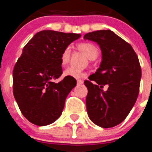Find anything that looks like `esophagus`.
I'll use <instances>...</instances> for the list:
<instances>
[{
	"label": "esophagus",
	"instance_id": "34e87169",
	"mask_svg": "<svg viewBox=\"0 0 152 152\" xmlns=\"http://www.w3.org/2000/svg\"><path fill=\"white\" fill-rule=\"evenodd\" d=\"M83 80H77V84H78V85H81V84H83Z\"/></svg>",
	"mask_w": 152,
	"mask_h": 152
}]
</instances>
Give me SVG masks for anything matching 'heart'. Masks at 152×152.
I'll return each instance as SVG.
<instances>
[{
  "label": "heart",
  "instance_id": "1",
  "mask_svg": "<svg viewBox=\"0 0 152 152\" xmlns=\"http://www.w3.org/2000/svg\"><path fill=\"white\" fill-rule=\"evenodd\" d=\"M77 49L84 53L86 56L91 60H94L99 55V49L94 44L91 42H81L77 45ZM72 54V49L69 46L65 47L60 56V62L62 66H65L69 62ZM64 75L72 77L75 78H81L85 76V73L80 70H76L73 68H68L64 72Z\"/></svg>",
  "mask_w": 152,
  "mask_h": 152
}]
</instances>
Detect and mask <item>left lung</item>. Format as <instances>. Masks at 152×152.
Here are the masks:
<instances>
[{"label": "left lung", "instance_id": "1", "mask_svg": "<svg viewBox=\"0 0 152 152\" xmlns=\"http://www.w3.org/2000/svg\"><path fill=\"white\" fill-rule=\"evenodd\" d=\"M84 38L96 42L102 52L100 68L89 77L91 82L84 81L88 116L102 128H111L126 119L137 100L142 77L139 58L131 45L111 30L94 31ZM104 85L107 91L102 89Z\"/></svg>", "mask_w": 152, "mask_h": 152}]
</instances>
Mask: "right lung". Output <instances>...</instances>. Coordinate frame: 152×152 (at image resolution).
Here are the masks:
<instances>
[{"mask_svg":"<svg viewBox=\"0 0 152 152\" xmlns=\"http://www.w3.org/2000/svg\"><path fill=\"white\" fill-rule=\"evenodd\" d=\"M80 36L42 30L24 46L13 68V93L21 113L31 123L47 126L61 115L67 96L77 82L68 76L58 83L53 80L62 75L61 52Z\"/></svg>","mask_w":152,"mask_h":152,"instance_id":"add662e5","label":"right lung"}]
</instances>
